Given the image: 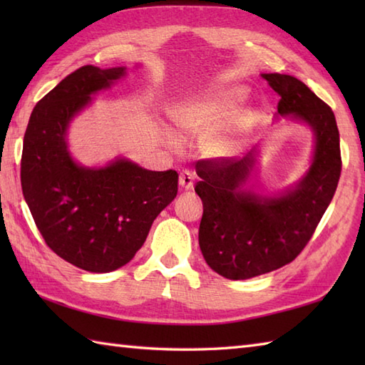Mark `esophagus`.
<instances>
[{
  "label": "esophagus",
  "instance_id": "obj_1",
  "mask_svg": "<svg viewBox=\"0 0 365 365\" xmlns=\"http://www.w3.org/2000/svg\"><path fill=\"white\" fill-rule=\"evenodd\" d=\"M178 185H180V190H192V185H195V174L188 169L182 170L180 175H178Z\"/></svg>",
  "mask_w": 365,
  "mask_h": 365
}]
</instances>
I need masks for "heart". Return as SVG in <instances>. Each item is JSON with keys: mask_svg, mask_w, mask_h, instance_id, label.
I'll use <instances>...</instances> for the list:
<instances>
[{"mask_svg": "<svg viewBox=\"0 0 365 365\" xmlns=\"http://www.w3.org/2000/svg\"><path fill=\"white\" fill-rule=\"evenodd\" d=\"M238 102V92H221V94L188 98L174 108L173 120L185 135H202L221 127L234 113ZM168 139L170 144H175L174 138L169 136ZM204 147L210 155H224L232 149V141L227 138L212 135L205 139Z\"/></svg>", "mask_w": 365, "mask_h": 365, "instance_id": "heart-1", "label": "heart"}]
</instances>
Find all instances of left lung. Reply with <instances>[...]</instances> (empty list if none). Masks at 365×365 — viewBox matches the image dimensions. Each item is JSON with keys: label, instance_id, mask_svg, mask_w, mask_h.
Here are the masks:
<instances>
[{"label": "left lung", "instance_id": "8db88e82", "mask_svg": "<svg viewBox=\"0 0 365 365\" xmlns=\"http://www.w3.org/2000/svg\"><path fill=\"white\" fill-rule=\"evenodd\" d=\"M277 92V113L292 114L315 131V155L307 175L293 191L274 199L242 192L252 166L226 157L196 163L202 199L199 246L216 273L240 281L260 276L293 262L304 250L334 196L342 157L334 113L304 83L290 75L263 73Z\"/></svg>", "mask_w": 365, "mask_h": 365}]
</instances>
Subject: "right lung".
<instances>
[{"mask_svg": "<svg viewBox=\"0 0 365 365\" xmlns=\"http://www.w3.org/2000/svg\"><path fill=\"white\" fill-rule=\"evenodd\" d=\"M125 73L83 66L34 106L23 138L21 190L46 246L91 273H110L135 257L153 220L177 196L178 174L127 160L102 169L75 165L66 128L73 115Z\"/></svg>", "mask_w": 365, "mask_h": 365, "instance_id": "right-lung-1", "label": "right lung"}]
</instances>
